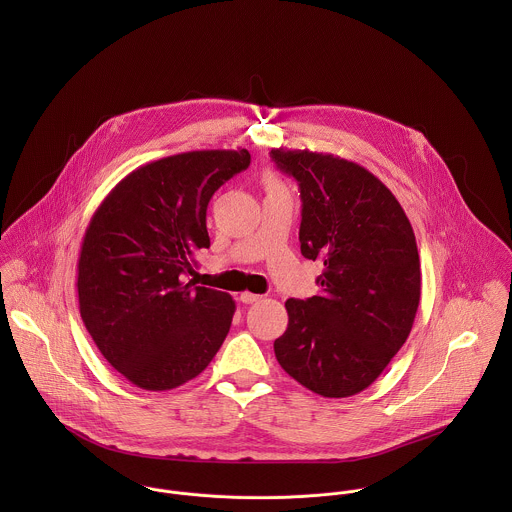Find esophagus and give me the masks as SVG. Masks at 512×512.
<instances>
[{"mask_svg": "<svg viewBox=\"0 0 512 512\" xmlns=\"http://www.w3.org/2000/svg\"><path fill=\"white\" fill-rule=\"evenodd\" d=\"M260 299H262V295H258V293H240V301H242V303H256V301H260Z\"/></svg>", "mask_w": 512, "mask_h": 512, "instance_id": "esophagus-1", "label": "esophagus"}]
</instances>
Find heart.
I'll list each match as a JSON object with an SVG mask.
<instances>
[{"instance_id": "1", "label": "heart", "mask_w": 512, "mask_h": 512, "mask_svg": "<svg viewBox=\"0 0 512 512\" xmlns=\"http://www.w3.org/2000/svg\"><path fill=\"white\" fill-rule=\"evenodd\" d=\"M266 185H268V191H278V189H282V183H280L274 175L266 177Z\"/></svg>"}]
</instances>
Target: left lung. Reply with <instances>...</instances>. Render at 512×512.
<instances>
[{"label":"left lung","instance_id":"1","mask_svg":"<svg viewBox=\"0 0 512 512\" xmlns=\"http://www.w3.org/2000/svg\"><path fill=\"white\" fill-rule=\"evenodd\" d=\"M301 197V254L323 262L321 292L288 299L274 353L299 384L325 398L363 392L406 343L420 303L416 236L392 191L355 161L272 149Z\"/></svg>","mask_w":512,"mask_h":512}]
</instances>
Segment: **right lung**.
I'll list each match as a JSON object with an SVG mask.
<instances>
[{"label":"right lung","instance_id":"right-lung-1","mask_svg":"<svg viewBox=\"0 0 512 512\" xmlns=\"http://www.w3.org/2000/svg\"><path fill=\"white\" fill-rule=\"evenodd\" d=\"M250 165L246 149L169 155L126 175L100 203L78 256L80 317L104 359L144 390L199 376L228 335L234 299L195 286L207 207Z\"/></svg>","mask_w":512,"mask_h":512}]
</instances>
